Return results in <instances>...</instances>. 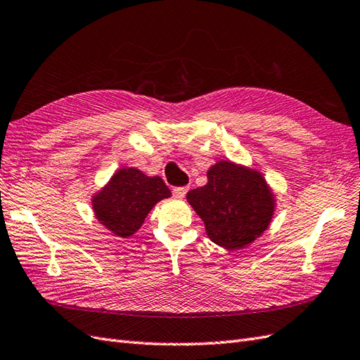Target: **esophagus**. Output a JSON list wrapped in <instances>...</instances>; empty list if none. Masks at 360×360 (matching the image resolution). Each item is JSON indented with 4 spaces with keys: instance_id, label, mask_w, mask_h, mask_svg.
Segmentation results:
<instances>
[{
    "instance_id": "obj_1",
    "label": "esophagus",
    "mask_w": 360,
    "mask_h": 360,
    "mask_svg": "<svg viewBox=\"0 0 360 360\" xmlns=\"http://www.w3.org/2000/svg\"><path fill=\"white\" fill-rule=\"evenodd\" d=\"M187 191H188L187 187H174L173 188V195L176 196V198H184V196L187 195Z\"/></svg>"
}]
</instances>
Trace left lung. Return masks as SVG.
<instances>
[{
    "label": "left lung",
    "mask_w": 360,
    "mask_h": 360,
    "mask_svg": "<svg viewBox=\"0 0 360 360\" xmlns=\"http://www.w3.org/2000/svg\"><path fill=\"white\" fill-rule=\"evenodd\" d=\"M207 178V186L188 191L187 200L216 245L240 250L268 229L275 198L260 172L219 161L210 167Z\"/></svg>",
    "instance_id": "1"
}]
</instances>
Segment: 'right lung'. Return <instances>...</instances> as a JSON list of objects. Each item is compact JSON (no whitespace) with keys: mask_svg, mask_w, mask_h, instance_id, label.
Listing matches in <instances>:
<instances>
[{"mask_svg":"<svg viewBox=\"0 0 360 360\" xmlns=\"http://www.w3.org/2000/svg\"><path fill=\"white\" fill-rule=\"evenodd\" d=\"M170 195L160 176H147L138 169L123 167L92 196V210L110 233L127 238L140 229L155 204Z\"/></svg>","mask_w":360,"mask_h":360,"instance_id":"right-lung-1","label":"right lung"}]
</instances>
